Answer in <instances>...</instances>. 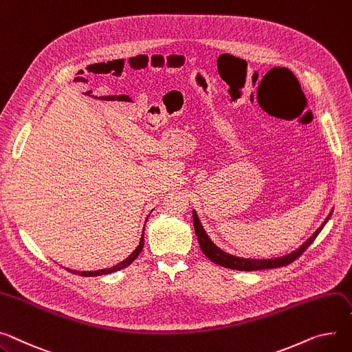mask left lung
Instances as JSON below:
<instances>
[{"label": "left lung", "instance_id": "obj_1", "mask_svg": "<svg viewBox=\"0 0 352 352\" xmlns=\"http://www.w3.org/2000/svg\"><path fill=\"white\" fill-rule=\"evenodd\" d=\"M331 217V214H330ZM192 219H194V228H195V233H197V238L201 246L202 253L208 257L209 261H212L214 263L226 267V269H233V270H241V272H253V270H263V269H274V267H283L287 266L290 263H293L296 259L306 252V249L314 242V239L317 238L318 233L321 232L322 226L329 221L327 218L322 225L313 233V236L307 241L304 242L297 250H294L293 253L283 256V257H276V259H266V261H254V259H242V257H235L232 254H228L225 252H222L219 248H217L212 242L209 241V238L206 236V233L197 217L195 212H192Z\"/></svg>", "mask_w": 352, "mask_h": 352}]
</instances>
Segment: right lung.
Listing matches in <instances>:
<instances>
[{
	"mask_svg": "<svg viewBox=\"0 0 352 352\" xmlns=\"http://www.w3.org/2000/svg\"><path fill=\"white\" fill-rule=\"evenodd\" d=\"M143 246H144V232H143V236H142V241H140V245L137 246V249L127 257L126 261H123L122 263H119V265H116V266H113V267H110V269H103V270H95V272H79V270H70L69 269V272H72L74 274H79V276H85V277H93V276H102V274H107V273H113V272H117V270H122V269H124V267H127L129 265H131L135 259H137V256L142 253V250H143Z\"/></svg>",
	"mask_w": 352,
	"mask_h": 352,
	"instance_id": "add662e5",
	"label": "right lung"
}]
</instances>
